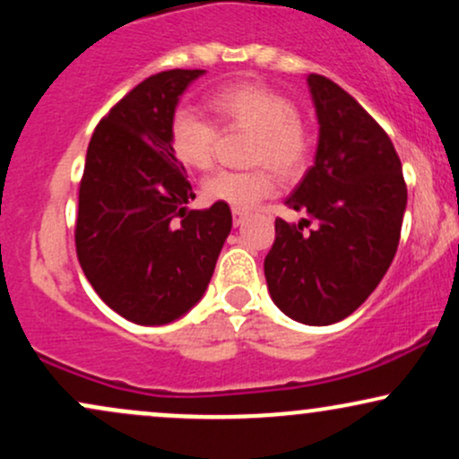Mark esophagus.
Returning a JSON list of instances; mask_svg holds the SVG:
<instances>
[{"label": "esophagus", "mask_w": 459, "mask_h": 459, "mask_svg": "<svg viewBox=\"0 0 459 459\" xmlns=\"http://www.w3.org/2000/svg\"><path fill=\"white\" fill-rule=\"evenodd\" d=\"M246 212H241V209H233V224L235 226H239V224H244V220H246Z\"/></svg>", "instance_id": "obj_1"}]
</instances>
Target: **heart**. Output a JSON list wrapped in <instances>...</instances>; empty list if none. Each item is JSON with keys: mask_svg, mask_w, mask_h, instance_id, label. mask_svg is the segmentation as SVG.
<instances>
[{"mask_svg": "<svg viewBox=\"0 0 459 459\" xmlns=\"http://www.w3.org/2000/svg\"><path fill=\"white\" fill-rule=\"evenodd\" d=\"M224 131H252L246 172L220 170L203 183V196L247 212L276 192V169L282 178H296L310 160V134L298 116L296 103L265 83L235 82L218 88L207 99ZM212 120L177 109L170 120V149L189 170L204 172L218 160L220 129Z\"/></svg>", "mask_w": 459, "mask_h": 459, "instance_id": "1", "label": "heart"}]
</instances>
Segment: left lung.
<instances>
[{"mask_svg": "<svg viewBox=\"0 0 459 459\" xmlns=\"http://www.w3.org/2000/svg\"><path fill=\"white\" fill-rule=\"evenodd\" d=\"M308 86L319 118L317 155L287 198L289 209L308 218L276 220L265 281L284 315L330 325L354 313L391 267L408 187L391 138L367 109L317 73Z\"/></svg>", "mask_w": 459, "mask_h": 459, "instance_id": "1", "label": "left lung"}]
</instances>
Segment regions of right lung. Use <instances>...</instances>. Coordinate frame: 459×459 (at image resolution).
I'll return each mask as SVG.
<instances>
[{"instance_id":"right-lung-1","label":"right lung","mask_w":459,"mask_h":459,"mask_svg":"<svg viewBox=\"0 0 459 459\" xmlns=\"http://www.w3.org/2000/svg\"><path fill=\"white\" fill-rule=\"evenodd\" d=\"M203 73L146 77L99 120L88 144L79 265L109 308L140 325L175 321L203 298L233 226L224 203L187 212L196 194L168 140L178 97Z\"/></svg>"}]
</instances>
